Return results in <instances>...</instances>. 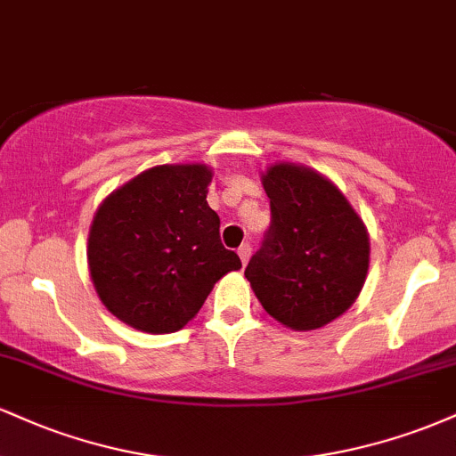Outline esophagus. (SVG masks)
<instances>
[{
	"label": "esophagus",
	"mask_w": 456,
	"mask_h": 456,
	"mask_svg": "<svg viewBox=\"0 0 456 456\" xmlns=\"http://www.w3.org/2000/svg\"><path fill=\"white\" fill-rule=\"evenodd\" d=\"M250 250H253V248H250L248 242H244V244L238 248V255H240V259H242V264H248Z\"/></svg>",
	"instance_id": "1"
}]
</instances>
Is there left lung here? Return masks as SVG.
Listing matches in <instances>:
<instances>
[{"instance_id":"left-lung-1","label":"left lung","mask_w":456,"mask_h":456,"mask_svg":"<svg viewBox=\"0 0 456 456\" xmlns=\"http://www.w3.org/2000/svg\"><path fill=\"white\" fill-rule=\"evenodd\" d=\"M270 227L244 276L261 306L291 330H315L343 315L369 270V233L332 182L306 167L264 175Z\"/></svg>"}]
</instances>
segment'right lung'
Wrapping results in <instances>:
<instances>
[{
	"mask_svg": "<svg viewBox=\"0 0 456 456\" xmlns=\"http://www.w3.org/2000/svg\"><path fill=\"white\" fill-rule=\"evenodd\" d=\"M212 171L160 165L111 192L94 216L87 261L102 305L141 332L184 328L214 282L242 261L208 206Z\"/></svg>",
	"mask_w": 456,
	"mask_h": 456,
	"instance_id": "add662e5",
	"label": "right lung"
}]
</instances>
